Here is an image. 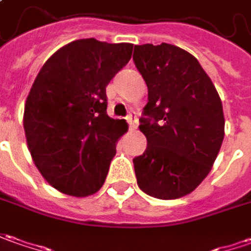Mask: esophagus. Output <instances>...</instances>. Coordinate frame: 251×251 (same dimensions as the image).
Here are the masks:
<instances>
[{"label":"esophagus","instance_id":"esophagus-1","mask_svg":"<svg viewBox=\"0 0 251 251\" xmlns=\"http://www.w3.org/2000/svg\"><path fill=\"white\" fill-rule=\"evenodd\" d=\"M126 121H127V124H129V127H130V130H134L136 127H137V117H136V114L134 112H130L127 117H126Z\"/></svg>","mask_w":251,"mask_h":251}]
</instances>
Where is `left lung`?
I'll list each match as a JSON object with an SVG mask.
<instances>
[{
  "mask_svg": "<svg viewBox=\"0 0 251 251\" xmlns=\"http://www.w3.org/2000/svg\"><path fill=\"white\" fill-rule=\"evenodd\" d=\"M133 61L148 88L139 126L147 148L133 159L137 184L150 197L181 198L203 181L219 155L223 104L199 61L181 48L134 45Z\"/></svg>",
  "mask_w": 251,
  "mask_h": 251,
  "instance_id": "1",
  "label": "left lung"
}]
</instances>
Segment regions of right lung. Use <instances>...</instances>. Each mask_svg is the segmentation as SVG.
Segmentation results:
<instances>
[{
  "label": "right lung",
  "mask_w": 251,
  "mask_h": 251,
  "mask_svg": "<svg viewBox=\"0 0 251 251\" xmlns=\"http://www.w3.org/2000/svg\"><path fill=\"white\" fill-rule=\"evenodd\" d=\"M133 44L78 40L53 53L32 83L25 132L35 166L56 190L88 197L101 188L124 119L107 115L105 86L130 60Z\"/></svg>",
  "instance_id": "obj_1"
}]
</instances>
